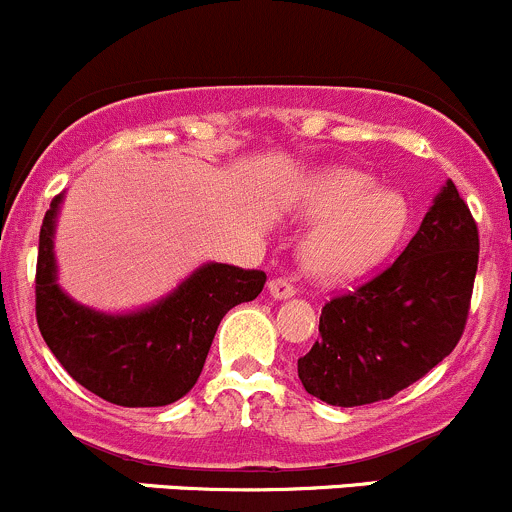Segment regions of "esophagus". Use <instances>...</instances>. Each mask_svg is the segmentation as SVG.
Returning <instances> with one entry per match:
<instances>
[{"instance_id": "esophagus-1", "label": "esophagus", "mask_w": 512, "mask_h": 512, "mask_svg": "<svg viewBox=\"0 0 512 512\" xmlns=\"http://www.w3.org/2000/svg\"><path fill=\"white\" fill-rule=\"evenodd\" d=\"M267 292H270L272 299H289L294 294V287L282 277H275V280L267 282Z\"/></svg>"}]
</instances>
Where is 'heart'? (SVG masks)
I'll list each match as a JSON object with an SVG mask.
<instances>
[{
	"label": "heart",
	"mask_w": 512,
	"mask_h": 512,
	"mask_svg": "<svg viewBox=\"0 0 512 512\" xmlns=\"http://www.w3.org/2000/svg\"><path fill=\"white\" fill-rule=\"evenodd\" d=\"M297 208L304 220L317 223L302 242V267L324 285L369 275L394 255L411 225L409 200L356 168L314 175Z\"/></svg>",
	"instance_id": "obj_1"
}]
</instances>
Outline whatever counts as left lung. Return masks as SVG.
I'll use <instances>...</instances> for the list:
<instances>
[{
	"label": "left lung",
	"mask_w": 512,
	"mask_h": 512,
	"mask_svg": "<svg viewBox=\"0 0 512 512\" xmlns=\"http://www.w3.org/2000/svg\"><path fill=\"white\" fill-rule=\"evenodd\" d=\"M476 270V220L446 180L394 265L324 304L319 342L297 361L307 394L352 409L426 376L461 339Z\"/></svg>",
	"instance_id": "left-lung-1"
}]
</instances>
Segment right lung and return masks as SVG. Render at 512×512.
I'll list each match as a JSON object with an SVG mask.
<instances>
[{
	"instance_id": "right-lung-1",
	"label": "right lung",
	"mask_w": 512,
	"mask_h": 512,
	"mask_svg": "<svg viewBox=\"0 0 512 512\" xmlns=\"http://www.w3.org/2000/svg\"><path fill=\"white\" fill-rule=\"evenodd\" d=\"M64 193L39 232L36 322L46 347L84 389L116 406H168L198 381L220 319L265 287L260 270L205 262L173 292L133 312H101L59 285L54 255Z\"/></svg>"
}]
</instances>
